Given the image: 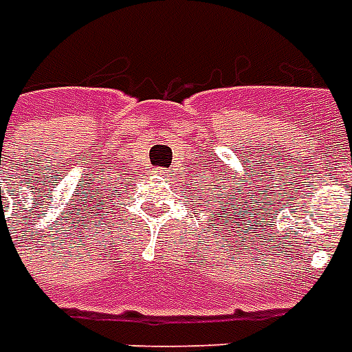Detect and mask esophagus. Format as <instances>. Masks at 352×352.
I'll list each match as a JSON object with an SVG mask.
<instances>
[{"label":"esophagus","mask_w":352,"mask_h":352,"mask_svg":"<svg viewBox=\"0 0 352 352\" xmlns=\"http://www.w3.org/2000/svg\"><path fill=\"white\" fill-rule=\"evenodd\" d=\"M155 173H156V175H160V177H166V175H168V169H166V168H158L155 171Z\"/></svg>","instance_id":"obj_1"}]
</instances>
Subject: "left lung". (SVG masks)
I'll list each match as a JSON object with an SVG mask.
<instances>
[{"mask_svg":"<svg viewBox=\"0 0 352 352\" xmlns=\"http://www.w3.org/2000/svg\"><path fill=\"white\" fill-rule=\"evenodd\" d=\"M220 181H223V179H220ZM218 184H209V188L207 190H209L210 197H216L218 203L222 205V207H218V209H220V214H222V216H218V220H226V229H228V223H231V226H233V223H239L236 222V218L242 222V212H248V209H244V207L248 205V199H244V201H242L241 197H239V194H235L233 197L228 196V188H226V186H223V188H216ZM220 189L223 190L222 192H219ZM201 194L205 196L203 188H201ZM231 194H233V192H231ZM212 201H214V199H207L209 205ZM254 209H256V207H254ZM212 218H214V214H212ZM231 226H229V228H231Z\"/></svg>","mask_w":352,"mask_h":352,"instance_id":"left-lung-1","label":"left lung"}]
</instances>
